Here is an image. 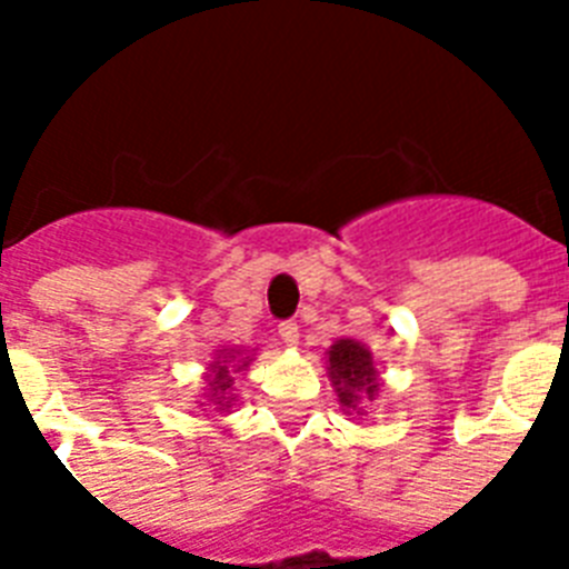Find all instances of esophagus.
Here are the masks:
<instances>
[{
	"label": "esophagus",
	"mask_w": 569,
	"mask_h": 569,
	"mask_svg": "<svg viewBox=\"0 0 569 569\" xmlns=\"http://www.w3.org/2000/svg\"><path fill=\"white\" fill-rule=\"evenodd\" d=\"M277 333H280V339H283L286 346H298V325H295V321H280V325H277Z\"/></svg>",
	"instance_id": "34e87169"
}]
</instances>
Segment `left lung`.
<instances>
[{
  "label": "left lung",
  "instance_id": "left-lung-1",
  "mask_svg": "<svg viewBox=\"0 0 569 569\" xmlns=\"http://www.w3.org/2000/svg\"><path fill=\"white\" fill-rule=\"evenodd\" d=\"M328 375L346 413L363 416V401H375L380 387L372 351L357 339H337L328 351Z\"/></svg>",
  "mask_w": 569,
  "mask_h": 569
}]
</instances>
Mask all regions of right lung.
<instances>
[{
	"instance_id": "1",
	"label": "right lung",
	"mask_w": 569,
	"mask_h": 569,
	"mask_svg": "<svg viewBox=\"0 0 569 569\" xmlns=\"http://www.w3.org/2000/svg\"><path fill=\"white\" fill-rule=\"evenodd\" d=\"M250 363V357H244L241 351H232V348H223L218 360L209 369V405H214V410H227L230 407V389H232V372H241L244 366Z\"/></svg>"
}]
</instances>
